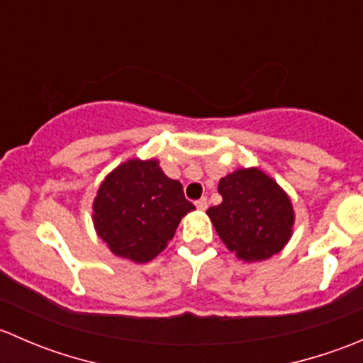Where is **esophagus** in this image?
<instances>
[{
    "label": "esophagus",
    "mask_w": 363,
    "mask_h": 363,
    "mask_svg": "<svg viewBox=\"0 0 363 363\" xmlns=\"http://www.w3.org/2000/svg\"><path fill=\"white\" fill-rule=\"evenodd\" d=\"M195 205H196V208H199V211H205V208H207V199H200V200H196L195 202Z\"/></svg>",
    "instance_id": "obj_1"
}]
</instances>
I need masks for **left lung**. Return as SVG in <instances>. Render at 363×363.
Wrapping results in <instances>:
<instances>
[{
  "label": "left lung",
  "mask_w": 363,
  "mask_h": 363,
  "mask_svg": "<svg viewBox=\"0 0 363 363\" xmlns=\"http://www.w3.org/2000/svg\"><path fill=\"white\" fill-rule=\"evenodd\" d=\"M223 202L207 211L216 232L244 262L267 259L288 242L294 208L286 193L258 168L237 170L219 181Z\"/></svg>",
  "instance_id": "8db88e82"
}]
</instances>
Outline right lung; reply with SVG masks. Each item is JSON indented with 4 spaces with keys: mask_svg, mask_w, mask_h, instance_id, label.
I'll list each match as a JSON object with an SVG mask.
<instances>
[{
    "mask_svg": "<svg viewBox=\"0 0 363 363\" xmlns=\"http://www.w3.org/2000/svg\"><path fill=\"white\" fill-rule=\"evenodd\" d=\"M195 205L158 161L130 160L112 172L94 199V228L113 255L145 263L172 240Z\"/></svg>",
    "mask_w": 363,
    "mask_h": 363,
    "instance_id": "1",
    "label": "right lung"
}]
</instances>
